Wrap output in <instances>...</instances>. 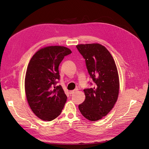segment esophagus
Returning <instances> with one entry per match:
<instances>
[{"label": "esophagus", "mask_w": 149, "mask_h": 149, "mask_svg": "<svg viewBox=\"0 0 149 149\" xmlns=\"http://www.w3.org/2000/svg\"><path fill=\"white\" fill-rule=\"evenodd\" d=\"M77 91V89H75V90H72V91H69V93H70V94H73V93H74L75 91Z\"/></svg>", "instance_id": "esophagus-1"}]
</instances>
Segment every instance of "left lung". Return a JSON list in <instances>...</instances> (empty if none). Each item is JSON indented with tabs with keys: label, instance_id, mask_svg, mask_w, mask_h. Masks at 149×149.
Wrapping results in <instances>:
<instances>
[{
	"label": "left lung",
	"instance_id": "8db88e82",
	"mask_svg": "<svg viewBox=\"0 0 149 149\" xmlns=\"http://www.w3.org/2000/svg\"><path fill=\"white\" fill-rule=\"evenodd\" d=\"M78 50L85 59L94 87L84 90L85 100L79 106L82 115L92 122L102 119L113 109L119 94L117 65L108 49L100 43L79 44Z\"/></svg>",
	"mask_w": 149,
	"mask_h": 149
}]
</instances>
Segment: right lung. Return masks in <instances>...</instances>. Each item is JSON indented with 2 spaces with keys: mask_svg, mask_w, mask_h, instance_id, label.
<instances>
[{
  "mask_svg": "<svg viewBox=\"0 0 149 149\" xmlns=\"http://www.w3.org/2000/svg\"><path fill=\"white\" fill-rule=\"evenodd\" d=\"M72 53L63 46L43 47L33 55L27 65L25 93L32 112L42 120L52 121L61 113L67 96L61 85L59 65L64 56Z\"/></svg>",
  "mask_w": 149,
  "mask_h": 149,
  "instance_id": "right-lung-1",
  "label": "right lung"
}]
</instances>
